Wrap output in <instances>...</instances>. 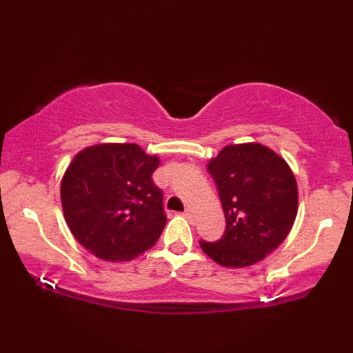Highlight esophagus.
I'll use <instances>...</instances> for the list:
<instances>
[{"mask_svg": "<svg viewBox=\"0 0 353 353\" xmlns=\"http://www.w3.org/2000/svg\"><path fill=\"white\" fill-rule=\"evenodd\" d=\"M183 216H185V218H187V219H191V218H193V212H191V210H190V208H187V210H185V212H183Z\"/></svg>", "mask_w": 353, "mask_h": 353, "instance_id": "esophagus-1", "label": "esophagus"}]
</instances>
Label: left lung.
Instances as JSON below:
<instances>
[{"instance_id":"left-lung-1","label":"left lung","mask_w":353,"mask_h":353,"mask_svg":"<svg viewBox=\"0 0 353 353\" xmlns=\"http://www.w3.org/2000/svg\"><path fill=\"white\" fill-rule=\"evenodd\" d=\"M207 170L218 187L225 232L201 249L227 268H246L277 249L296 221L299 191L283 157L261 143L229 145Z\"/></svg>"}]
</instances>
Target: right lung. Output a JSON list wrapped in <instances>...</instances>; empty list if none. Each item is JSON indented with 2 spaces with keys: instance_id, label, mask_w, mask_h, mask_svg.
<instances>
[{
  "instance_id": "add662e5",
  "label": "right lung",
  "mask_w": 353,
  "mask_h": 353,
  "mask_svg": "<svg viewBox=\"0 0 353 353\" xmlns=\"http://www.w3.org/2000/svg\"><path fill=\"white\" fill-rule=\"evenodd\" d=\"M159 155L135 143H99L74 155L61 182L71 234L105 261H129L157 243L166 224L152 182Z\"/></svg>"
}]
</instances>
